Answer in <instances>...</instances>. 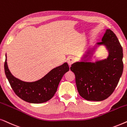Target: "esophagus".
Masks as SVG:
<instances>
[{
    "mask_svg": "<svg viewBox=\"0 0 127 127\" xmlns=\"http://www.w3.org/2000/svg\"><path fill=\"white\" fill-rule=\"evenodd\" d=\"M67 63H68V64L70 65V66H71V65H72V64L74 62V58H72V57H70V58L67 59Z\"/></svg>",
    "mask_w": 127,
    "mask_h": 127,
    "instance_id": "esophagus-1",
    "label": "esophagus"
}]
</instances>
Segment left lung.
<instances>
[{"mask_svg":"<svg viewBox=\"0 0 127 127\" xmlns=\"http://www.w3.org/2000/svg\"><path fill=\"white\" fill-rule=\"evenodd\" d=\"M105 46L109 52L107 59L88 62L97 46ZM123 48L115 33L107 29L102 42L89 49L82 57L83 61L72 64L70 70L75 76L77 90L87 100L102 101L113 94L123 71Z\"/></svg>","mask_w":127,"mask_h":127,"instance_id":"1","label":"left lung"}]
</instances>
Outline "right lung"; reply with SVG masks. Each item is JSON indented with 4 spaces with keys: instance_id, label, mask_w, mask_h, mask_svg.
Segmentation results:
<instances>
[{
    "instance_id": "1",
    "label": "right lung",
    "mask_w": 127,
    "mask_h": 127,
    "mask_svg": "<svg viewBox=\"0 0 127 127\" xmlns=\"http://www.w3.org/2000/svg\"><path fill=\"white\" fill-rule=\"evenodd\" d=\"M4 72L11 88L23 100L31 103H42L49 100L55 95L63 76L69 71L67 63L56 67L41 79L34 82H25L14 77L4 62Z\"/></svg>"
}]
</instances>
